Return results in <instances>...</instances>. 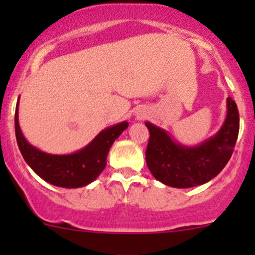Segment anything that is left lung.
Instances as JSON below:
<instances>
[{"mask_svg": "<svg viewBox=\"0 0 255 255\" xmlns=\"http://www.w3.org/2000/svg\"><path fill=\"white\" fill-rule=\"evenodd\" d=\"M149 142L145 151L148 169L158 181L177 189L202 185L217 176L231 159L239 132L236 102L227 99V115L215 135L195 146L175 142L165 129L145 122Z\"/></svg>", "mask_w": 255, "mask_h": 255, "instance_id": "8db88e82", "label": "left lung"}]
</instances>
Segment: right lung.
<instances>
[{
  "mask_svg": "<svg viewBox=\"0 0 255 255\" xmlns=\"http://www.w3.org/2000/svg\"><path fill=\"white\" fill-rule=\"evenodd\" d=\"M128 122L105 128L86 146L73 154H49L27 142L18 122V102L14 115V129L18 148L25 163L38 176L51 185L76 189L89 185L99 177L106 166L107 154L113 142L127 129Z\"/></svg>",
  "mask_w": 255,
  "mask_h": 255,
  "instance_id": "1",
  "label": "right lung"
}]
</instances>
